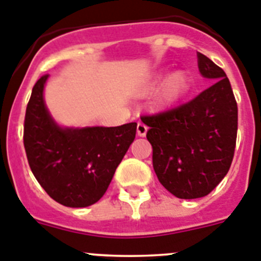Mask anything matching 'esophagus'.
Returning a JSON list of instances; mask_svg holds the SVG:
<instances>
[{
  "label": "esophagus",
  "instance_id": "34e87169",
  "mask_svg": "<svg viewBox=\"0 0 261 261\" xmlns=\"http://www.w3.org/2000/svg\"><path fill=\"white\" fill-rule=\"evenodd\" d=\"M147 131H148L147 126H145L144 123H142V122H139V123H138V126H136V133H138V135L145 136Z\"/></svg>",
  "mask_w": 261,
  "mask_h": 261
}]
</instances>
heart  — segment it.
<instances>
[{"label":"heart","mask_w":261,"mask_h":261,"mask_svg":"<svg viewBox=\"0 0 261 261\" xmlns=\"http://www.w3.org/2000/svg\"><path fill=\"white\" fill-rule=\"evenodd\" d=\"M190 88V79L186 72L175 71L164 82L160 93V100L164 104H173L187 93Z\"/></svg>","instance_id":"obj_1"}]
</instances>
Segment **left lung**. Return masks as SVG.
<instances>
[{"mask_svg": "<svg viewBox=\"0 0 261 261\" xmlns=\"http://www.w3.org/2000/svg\"><path fill=\"white\" fill-rule=\"evenodd\" d=\"M199 71L212 86L191 101L152 116L149 127L154 173L160 183L179 199L203 198L229 171L238 130V107L226 74L198 53Z\"/></svg>", "mask_w": 261, "mask_h": 261, "instance_id": "1", "label": "left lung"}]
</instances>
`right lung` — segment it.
Segmentation results:
<instances>
[{"label": "right lung", "mask_w": 261, "mask_h": 261, "mask_svg": "<svg viewBox=\"0 0 261 261\" xmlns=\"http://www.w3.org/2000/svg\"><path fill=\"white\" fill-rule=\"evenodd\" d=\"M43 75L32 88L24 117V143L35 178L57 203L83 208L102 198L135 139L136 122L117 127L62 128L44 102Z\"/></svg>", "instance_id": "right-lung-1"}]
</instances>
